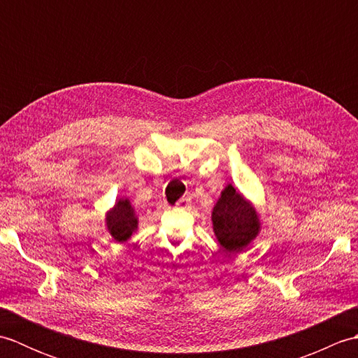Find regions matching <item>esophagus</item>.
<instances>
[{
    "mask_svg": "<svg viewBox=\"0 0 358 358\" xmlns=\"http://www.w3.org/2000/svg\"><path fill=\"white\" fill-rule=\"evenodd\" d=\"M186 204H187V203H186V200H180V201L177 203V206H175V208H177V209H178V208H185Z\"/></svg>",
    "mask_w": 358,
    "mask_h": 358,
    "instance_id": "1",
    "label": "esophagus"
}]
</instances>
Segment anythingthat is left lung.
Returning <instances> with one entry per match:
<instances>
[{"label":"left lung","mask_w":358,"mask_h":358,"mask_svg":"<svg viewBox=\"0 0 358 358\" xmlns=\"http://www.w3.org/2000/svg\"><path fill=\"white\" fill-rule=\"evenodd\" d=\"M215 237L226 252L245 250L260 232L255 208L232 185H227L212 210Z\"/></svg>","instance_id":"left-lung-1"}]
</instances>
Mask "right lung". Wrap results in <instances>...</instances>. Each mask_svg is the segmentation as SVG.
I'll return each mask as SVG.
<instances>
[{"label": "right lung", "mask_w": 358, "mask_h": 358, "mask_svg": "<svg viewBox=\"0 0 358 358\" xmlns=\"http://www.w3.org/2000/svg\"><path fill=\"white\" fill-rule=\"evenodd\" d=\"M106 226L112 238L118 243H124L138 227V218L135 215L131 201L120 199L108 214H106Z\"/></svg>", "instance_id": "right-lung-1"}]
</instances>
